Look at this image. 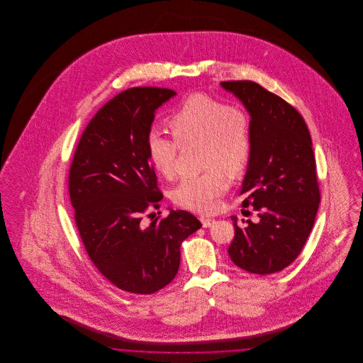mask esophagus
<instances>
[{
  "label": "esophagus",
  "mask_w": 363,
  "mask_h": 363,
  "mask_svg": "<svg viewBox=\"0 0 363 363\" xmlns=\"http://www.w3.org/2000/svg\"><path fill=\"white\" fill-rule=\"evenodd\" d=\"M200 220H201V223H203V227H211V225L215 223V219H212V218H208V216H201L200 218Z\"/></svg>",
  "instance_id": "obj_1"
}]
</instances>
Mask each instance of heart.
<instances>
[{"label":"heart","mask_w":363,"mask_h":363,"mask_svg":"<svg viewBox=\"0 0 363 363\" xmlns=\"http://www.w3.org/2000/svg\"><path fill=\"white\" fill-rule=\"evenodd\" d=\"M173 138L151 130L145 145L151 164L164 178H173L179 147L201 144V166L207 170L185 177L173 190L174 203L203 213L215 212L230 186L228 175L243 173L253 155V136L246 113L206 94H193L166 118Z\"/></svg>","instance_id":"1"}]
</instances>
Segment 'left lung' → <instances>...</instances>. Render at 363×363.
Here are the masks:
<instances>
[{
    "label": "left lung",
    "mask_w": 363,
    "mask_h": 363,
    "mask_svg": "<svg viewBox=\"0 0 363 363\" xmlns=\"http://www.w3.org/2000/svg\"><path fill=\"white\" fill-rule=\"evenodd\" d=\"M250 113L253 155L238 196L259 222L233 216V262L257 274H277L301 255L321 201L309 129L299 111L250 80L222 82ZM249 212V211H247Z\"/></svg>",
    "instance_id": "obj_1"
}]
</instances>
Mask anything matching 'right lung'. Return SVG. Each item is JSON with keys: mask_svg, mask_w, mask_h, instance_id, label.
Wrapping results in <instances>:
<instances>
[{"mask_svg": "<svg viewBox=\"0 0 363 363\" xmlns=\"http://www.w3.org/2000/svg\"><path fill=\"white\" fill-rule=\"evenodd\" d=\"M174 95L157 86L122 91L88 122L70 163V203L88 257L128 293L166 287L178 272L182 242L201 227L188 211L145 220L163 199L145 140L156 108Z\"/></svg>", "mask_w": 363, "mask_h": 363, "instance_id": "add662e5", "label": "right lung"}]
</instances>
